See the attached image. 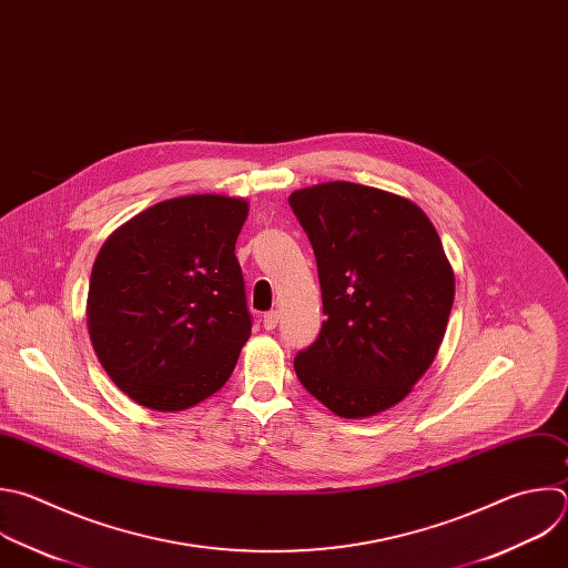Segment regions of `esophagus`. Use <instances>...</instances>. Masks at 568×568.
<instances>
[{"label":"esophagus","mask_w":568,"mask_h":568,"mask_svg":"<svg viewBox=\"0 0 568 568\" xmlns=\"http://www.w3.org/2000/svg\"><path fill=\"white\" fill-rule=\"evenodd\" d=\"M278 312L276 310H272V312H267V314H263V327L265 329H274L276 327V323H278Z\"/></svg>","instance_id":"34e87169"}]
</instances>
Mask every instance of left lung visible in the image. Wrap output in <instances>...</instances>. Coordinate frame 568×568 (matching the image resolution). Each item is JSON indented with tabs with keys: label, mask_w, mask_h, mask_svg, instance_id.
I'll list each match as a JSON object with an SVG mask.
<instances>
[{
	"label": "left lung",
	"mask_w": 568,
	"mask_h": 568,
	"mask_svg": "<svg viewBox=\"0 0 568 568\" xmlns=\"http://www.w3.org/2000/svg\"><path fill=\"white\" fill-rule=\"evenodd\" d=\"M290 207L318 270L325 321L294 369L343 419L408 397L446 334L455 274L430 219L408 199L356 182L298 189Z\"/></svg>",
	"instance_id": "8db88e82"
}]
</instances>
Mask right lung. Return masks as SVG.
Returning <instances> with one entry per match:
<instances>
[{"label": "right lung", "mask_w": 568, "mask_h": 568, "mask_svg": "<svg viewBox=\"0 0 568 568\" xmlns=\"http://www.w3.org/2000/svg\"><path fill=\"white\" fill-rule=\"evenodd\" d=\"M243 199L162 201L102 245L87 325L111 382L135 404L186 410L225 386L252 334L236 239Z\"/></svg>", "instance_id": "right-lung-1"}]
</instances>
